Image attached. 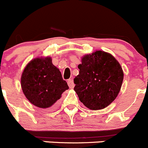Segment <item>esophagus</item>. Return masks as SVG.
<instances>
[{
  "label": "esophagus",
  "mask_w": 148,
  "mask_h": 148,
  "mask_svg": "<svg viewBox=\"0 0 148 148\" xmlns=\"http://www.w3.org/2000/svg\"><path fill=\"white\" fill-rule=\"evenodd\" d=\"M68 86H69L70 88H74L75 84H74L73 80L72 79H69V80H68Z\"/></svg>",
  "instance_id": "obj_1"
}]
</instances>
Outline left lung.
Instances as JSON below:
<instances>
[{"mask_svg":"<svg viewBox=\"0 0 148 148\" xmlns=\"http://www.w3.org/2000/svg\"><path fill=\"white\" fill-rule=\"evenodd\" d=\"M74 78L79 100L91 110L104 109L114 101L122 87V68L111 54L96 51L82 58Z\"/></svg>","mask_w":148,"mask_h":148,"instance_id":"1","label":"left lung"}]
</instances>
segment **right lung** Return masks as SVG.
<instances>
[{"instance_id":"add662e5","label":"right lung","mask_w":148,"mask_h":148,"mask_svg":"<svg viewBox=\"0 0 148 148\" xmlns=\"http://www.w3.org/2000/svg\"><path fill=\"white\" fill-rule=\"evenodd\" d=\"M26 99L39 108L51 107L69 88L51 58H36L26 66L21 78Z\"/></svg>"}]
</instances>
